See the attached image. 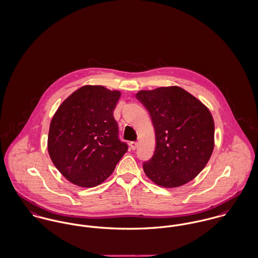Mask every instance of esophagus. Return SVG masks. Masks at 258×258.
<instances>
[{
  "instance_id": "34e87169",
  "label": "esophagus",
  "mask_w": 258,
  "mask_h": 258,
  "mask_svg": "<svg viewBox=\"0 0 258 258\" xmlns=\"http://www.w3.org/2000/svg\"><path fill=\"white\" fill-rule=\"evenodd\" d=\"M131 148L133 149V150H136L137 149V147H138V142H136V141H133V142H131Z\"/></svg>"
}]
</instances>
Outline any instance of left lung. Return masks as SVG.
I'll list each match as a JSON object with an SVG mask.
<instances>
[{
    "instance_id": "1",
    "label": "left lung",
    "mask_w": 258,
    "mask_h": 258,
    "mask_svg": "<svg viewBox=\"0 0 258 258\" xmlns=\"http://www.w3.org/2000/svg\"><path fill=\"white\" fill-rule=\"evenodd\" d=\"M137 98L149 111L156 147L143 164L145 175L165 188L197 178L214 149V119L209 109L179 86L140 90Z\"/></svg>"
}]
</instances>
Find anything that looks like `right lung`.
I'll use <instances>...</instances> for the list:
<instances>
[{
    "mask_svg": "<svg viewBox=\"0 0 258 258\" xmlns=\"http://www.w3.org/2000/svg\"><path fill=\"white\" fill-rule=\"evenodd\" d=\"M121 93L102 85H84L57 109L50 122L48 152L72 183L93 187L114 172L127 151L118 139L113 113Z\"/></svg>",
    "mask_w": 258,
    "mask_h": 258,
    "instance_id": "add662e5",
    "label": "right lung"
}]
</instances>
